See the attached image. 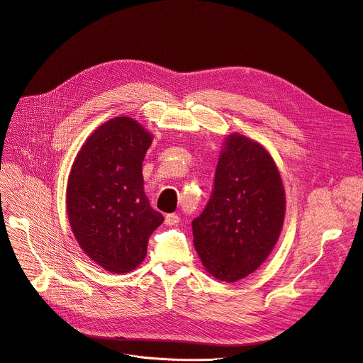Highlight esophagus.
Returning a JSON list of instances; mask_svg holds the SVG:
<instances>
[{
	"label": "esophagus",
	"instance_id": "esophagus-1",
	"mask_svg": "<svg viewBox=\"0 0 363 363\" xmlns=\"http://www.w3.org/2000/svg\"><path fill=\"white\" fill-rule=\"evenodd\" d=\"M164 222H166V225H169V226H174V225H177V223L180 222V217H179V214L170 213V214L166 216Z\"/></svg>",
	"mask_w": 363,
	"mask_h": 363
}]
</instances>
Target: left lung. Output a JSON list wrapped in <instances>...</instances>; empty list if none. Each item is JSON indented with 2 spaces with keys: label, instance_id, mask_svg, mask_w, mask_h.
Returning a JSON list of instances; mask_svg holds the SVG:
<instances>
[{
  "label": "left lung",
  "instance_id": "8db88e82",
  "mask_svg": "<svg viewBox=\"0 0 363 363\" xmlns=\"http://www.w3.org/2000/svg\"><path fill=\"white\" fill-rule=\"evenodd\" d=\"M284 211V187L270 153L243 134H229L211 197L191 223L204 269L229 283L253 273L277 243Z\"/></svg>",
  "mask_w": 363,
  "mask_h": 363
}]
</instances>
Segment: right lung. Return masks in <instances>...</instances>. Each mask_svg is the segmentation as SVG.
Segmentation results:
<instances>
[{"label": "right lung", "instance_id": "right-lung-1", "mask_svg": "<svg viewBox=\"0 0 363 363\" xmlns=\"http://www.w3.org/2000/svg\"><path fill=\"white\" fill-rule=\"evenodd\" d=\"M153 135L120 116L86 140L67 182V216L82 250L104 270H134L147 255L150 235L163 223L144 193L143 160Z\"/></svg>", "mask_w": 363, "mask_h": 363}]
</instances>
